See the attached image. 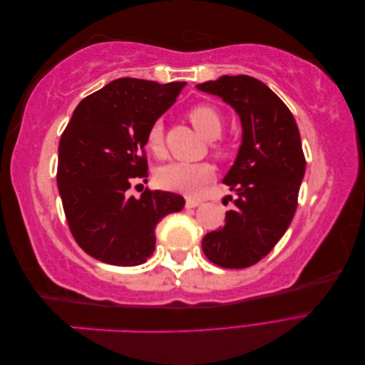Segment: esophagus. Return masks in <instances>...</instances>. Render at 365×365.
Returning a JSON list of instances; mask_svg holds the SVG:
<instances>
[{
  "instance_id": "esophagus-1",
  "label": "esophagus",
  "mask_w": 365,
  "mask_h": 365,
  "mask_svg": "<svg viewBox=\"0 0 365 365\" xmlns=\"http://www.w3.org/2000/svg\"><path fill=\"white\" fill-rule=\"evenodd\" d=\"M197 205H201L200 200H193V197H187V200H185V207L187 208H195Z\"/></svg>"
}]
</instances>
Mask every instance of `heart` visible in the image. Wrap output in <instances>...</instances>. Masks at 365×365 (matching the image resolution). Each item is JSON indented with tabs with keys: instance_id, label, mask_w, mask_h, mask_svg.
Here are the masks:
<instances>
[{
	"instance_id": "heart-1",
	"label": "heart",
	"mask_w": 365,
	"mask_h": 365,
	"mask_svg": "<svg viewBox=\"0 0 365 365\" xmlns=\"http://www.w3.org/2000/svg\"><path fill=\"white\" fill-rule=\"evenodd\" d=\"M185 115L204 138L213 140L212 149L215 155L225 157L227 146L217 140L224 126V120L219 109L208 103H197L187 109ZM146 146L158 157L164 153V126L160 120L153 121L148 129ZM213 176L215 168L210 163L172 161L158 169L157 181L163 189L185 195H197L207 182L212 181Z\"/></svg>"
}]
</instances>
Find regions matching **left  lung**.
Segmentation results:
<instances>
[{"mask_svg":"<svg viewBox=\"0 0 365 365\" xmlns=\"http://www.w3.org/2000/svg\"><path fill=\"white\" fill-rule=\"evenodd\" d=\"M233 106L242 145L224 182L237 193L225 224L202 239L210 262L248 268L262 260L288 230L298 204L306 160L295 118L282 98L251 76H222L196 85Z\"/></svg>","mask_w":365,"mask_h":365,"instance_id":"left-lung-1","label":"left lung"}]
</instances>
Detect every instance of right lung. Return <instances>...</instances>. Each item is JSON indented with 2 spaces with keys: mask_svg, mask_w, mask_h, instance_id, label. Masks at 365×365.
Listing matches in <instances>:
<instances>
[{
  "mask_svg": "<svg viewBox=\"0 0 365 365\" xmlns=\"http://www.w3.org/2000/svg\"><path fill=\"white\" fill-rule=\"evenodd\" d=\"M185 82L157 83L121 77L77 105L59 141L58 187L74 240L86 254L115 267L145 263L155 250V228L181 212L180 195L146 189V132L175 103Z\"/></svg>",
  "mask_w": 365,
  "mask_h": 365,
  "instance_id": "right-lung-1",
  "label": "right lung"
}]
</instances>
